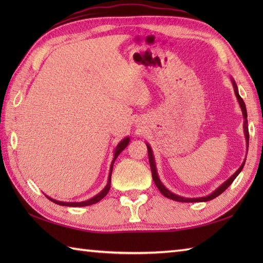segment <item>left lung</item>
I'll list each match as a JSON object with an SVG mask.
<instances>
[{
  "instance_id": "8db88e82",
  "label": "left lung",
  "mask_w": 263,
  "mask_h": 263,
  "mask_svg": "<svg viewBox=\"0 0 263 263\" xmlns=\"http://www.w3.org/2000/svg\"><path fill=\"white\" fill-rule=\"evenodd\" d=\"M233 85H234V89H235V95L237 97V100L239 105H241V108H242V111H243V116H244V132H245V138H247V142H248V147H249V127H248V113H247V107H245V104L243 102L242 97L239 96L238 95V91H237V87H236V83L235 81H233ZM147 148H148V158H149V164H150V168H152V175H153V180L156 184V186L158 187L159 191L161 192V194L164 195V197L168 198V199H172L174 201H178V202H203V201H210L212 199L217 198L218 195H220L222 192L225 191V190L231 185V184L233 183V181L235 180L236 176L239 174V172H241L243 170V166L245 164L244 163L241 165V167L236 171V173H234V175L231 176L228 180L224 183L221 184V185L218 187L215 192H212L210 195H206V197L204 198H194V199H189V198H183V197H180V195H176L174 193H172L171 191H168L163 184H161L160 180L158 178V175H157V171H156V165H155V160H154V156H153V152H152V148H150L148 144H147Z\"/></svg>"
}]
</instances>
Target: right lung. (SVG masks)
Returning <instances> with one entry per match:
<instances>
[{"label":"right lung","mask_w":263,"mask_h":263,"mask_svg":"<svg viewBox=\"0 0 263 263\" xmlns=\"http://www.w3.org/2000/svg\"><path fill=\"white\" fill-rule=\"evenodd\" d=\"M128 141H130V138H125L124 140L121 141V142L119 143V146L116 147V149H115V155H114V159H113V161H111V166H110V172H109V177H108V183H107V185H106V186H105V189L103 190V191L100 192V193H98V194L96 195V197L91 198L90 200L83 201V202H61V201L53 200V199L48 198V197H47V198H48L49 200H51V201H53L54 203L60 204V205H66V206H86V205H90V204H93V203H97L98 201L102 200V199L105 197V195L108 193L109 189H110V178H111V171H113L114 161H115V159L117 158V156H119V155L121 154L122 150L124 149V148L127 146Z\"/></svg>","instance_id":"right-lung-1"}]
</instances>
